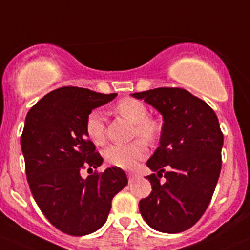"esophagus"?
<instances>
[{
    "mask_svg": "<svg viewBox=\"0 0 250 250\" xmlns=\"http://www.w3.org/2000/svg\"><path fill=\"white\" fill-rule=\"evenodd\" d=\"M135 178H136V174H134V173H128V179H129L130 183L134 182V180H135Z\"/></svg>",
    "mask_w": 250,
    "mask_h": 250,
    "instance_id": "obj_1",
    "label": "esophagus"
}]
</instances>
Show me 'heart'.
Here are the masks:
<instances>
[{"label":"heart","instance_id":"heart-1","mask_svg":"<svg viewBox=\"0 0 250 250\" xmlns=\"http://www.w3.org/2000/svg\"><path fill=\"white\" fill-rule=\"evenodd\" d=\"M115 112L121 117L133 123L134 134L141 136L147 141H153L160 133L161 127L159 121L147 117L148 109L144 102L131 97L121 100L115 105ZM85 133L87 138L96 145L105 142V121L100 110L89 112L85 120ZM148 148L144 140H134L125 145H111L104 152L106 161L121 168L130 169L136 166L140 160L147 156Z\"/></svg>","mask_w":250,"mask_h":250}]
</instances>
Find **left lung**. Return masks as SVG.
<instances>
[{
	"instance_id": "obj_1",
	"label": "left lung",
	"mask_w": 250,
	"mask_h": 250,
	"mask_svg": "<svg viewBox=\"0 0 250 250\" xmlns=\"http://www.w3.org/2000/svg\"><path fill=\"white\" fill-rule=\"evenodd\" d=\"M163 115L160 146L147 161L152 192L139 203L153 229L177 234L197 223L209 207L222 167L223 134L215 111L180 87L131 95ZM164 173L165 182L160 178Z\"/></svg>"
}]
</instances>
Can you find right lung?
Segmentation results:
<instances>
[{"mask_svg": "<svg viewBox=\"0 0 250 250\" xmlns=\"http://www.w3.org/2000/svg\"><path fill=\"white\" fill-rule=\"evenodd\" d=\"M117 94L64 86L32 106L24 121L21 148L29 188L45 217L72 236L91 234L105 223L111 201L128 184L120 167L84 178L103 158L85 133V120Z\"/></svg>", "mask_w": 250, "mask_h": 250, "instance_id": "1", "label": "right lung"}]
</instances>
